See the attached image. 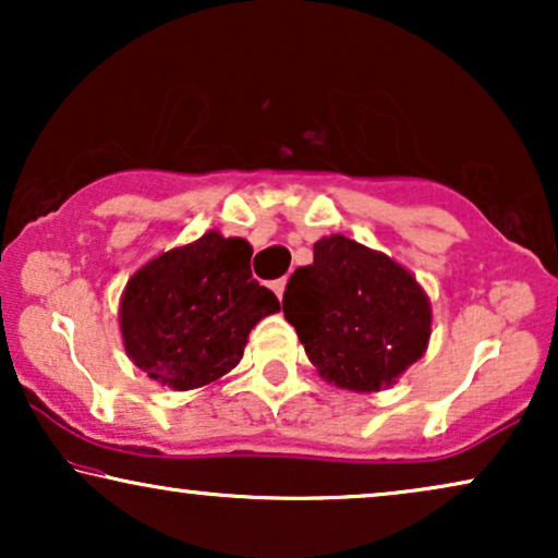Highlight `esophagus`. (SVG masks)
<instances>
[{"label":"esophagus","instance_id":"1","mask_svg":"<svg viewBox=\"0 0 558 558\" xmlns=\"http://www.w3.org/2000/svg\"><path fill=\"white\" fill-rule=\"evenodd\" d=\"M271 289H274V294H277L281 300V296H284V289H287V279H274Z\"/></svg>","mask_w":558,"mask_h":558}]
</instances>
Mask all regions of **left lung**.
<instances>
[{"label":"left lung","instance_id":"8db88e82","mask_svg":"<svg viewBox=\"0 0 558 558\" xmlns=\"http://www.w3.org/2000/svg\"><path fill=\"white\" fill-rule=\"evenodd\" d=\"M281 307L319 376L355 393L393 386L429 345L432 304L411 271L340 233L315 243Z\"/></svg>","mask_w":558,"mask_h":558}]
</instances>
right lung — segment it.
Here are the masks:
<instances>
[{"instance_id": "obj_1", "label": "right lung", "mask_w": 558, "mask_h": 558, "mask_svg": "<svg viewBox=\"0 0 558 558\" xmlns=\"http://www.w3.org/2000/svg\"><path fill=\"white\" fill-rule=\"evenodd\" d=\"M254 248L208 231L144 264L121 294L126 355L174 391L208 386L243 357L258 319L279 312L271 289L251 279Z\"/></svg>"}]
</instances>
